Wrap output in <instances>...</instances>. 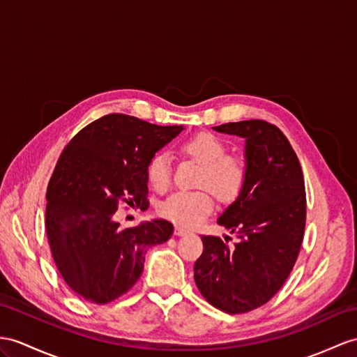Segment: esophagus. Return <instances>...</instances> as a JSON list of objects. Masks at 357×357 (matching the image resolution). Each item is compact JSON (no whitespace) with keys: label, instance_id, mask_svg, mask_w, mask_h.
Returning <instances> with one entry per match:
<instances>
[{"label":"esophagus","instance_id":"obj_1","mask_svg":"<svg viewBox=\"0 0 357 357\" xmlns=\"http://www.w3.org/2000/svg\"><path fill=\"white\" fill-rule=\"evenodd\" d=\"M189 231L186 230V229H183V227H176V234L177 236H185V234H188Z\"/></svg>","mask_w":357,"mask_h":357}]
</instances>
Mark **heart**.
I'll list each match as a JSON object with an SVG mask.
<instances>
[{
  "mask_svg": "<svg viewBox=\"0 0 357 357\" xmlns=\"http://www.w3.org/2000/svg\"><path fill=\"white\" fill-rule=\"evenodd\" d=\"M180 151L202 165L197 186L192 192H180L168 197L160 206V213L172 222L195 227L213 211V195L222 203L236 199L245 188L248 168L244 158L227 153V144L213 133L202 132L180 144ZM171 158L168 153H155L146 165V176L158 190L171 185Z\"/></svg>",
  "mask_w": 357,
  "mask_h": 357,
  "instance_id": "heart-1",
  "label": "heart"
}]
</instances>
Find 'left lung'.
Listing matches in <instances>:
<instances>
[{"instance_id":"left-lung-1","label":"left lung","mask_w":357,"mask_h":357,"mask_svg":"<svg viewBox=\"0 0 357 357\" xmlns=\"http://www.w3.org/2000/svg\"><path fill=\"white\" fill-rule=\"evenodd\" d=\"M245 137L244 190L218 218L241 239L203 234L194 279L203 297L227 314L264 306L280 291L297 262L306 227V190L300 160L279 127L262 119L213 127Z\"/></svg>"}]
</instances>
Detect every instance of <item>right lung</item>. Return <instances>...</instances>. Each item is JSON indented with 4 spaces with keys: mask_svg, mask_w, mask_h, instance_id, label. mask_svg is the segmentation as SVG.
Returning <instances> with one entry per match:
<instances>
[{
    "mask_svg": "<svg viewBox=\"0 0 357 357\" xmlns=\"http://www.w3.org/2000/svg\"><path fill=\"white\" fill-rule=\"evenodd\" d=\"M181 130L109 113L66 144L47 188L45 227L59 273L78 297L119 298L141 277L146 248L171 238L167 220L123 229L115 213L121 204L149 206L146 165Z\"/></svg>",
    "mask_w": 357,
    "mask_h": 357,
    "instance_id": "obj_1",
    "label": "right lung"
}]
</instances>
